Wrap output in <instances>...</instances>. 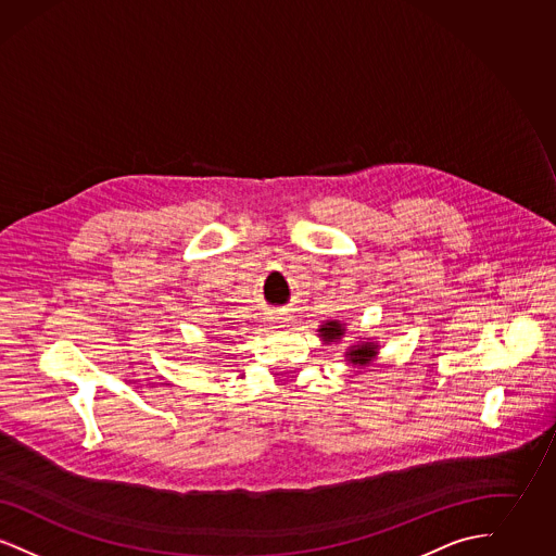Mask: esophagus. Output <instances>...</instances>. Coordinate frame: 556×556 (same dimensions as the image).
<instances>
[{
	"label": "esophagus",
	"instance_id": "1",
	"mask_svg": "<svg viewBox=\"0 0 556 556\" xmlns=\"http://www.w3.org/2000/svg\"><path fill=\"white\" fill-rule=\"evenodd\" d=\"M270 318H273V323H275L277 327H288V323L291 320L286 313H277V315H273Z\"/></svg>",
	"mask_w": 556,
	"mask_h": 556
}]
</instances>
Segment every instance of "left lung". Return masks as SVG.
<instances>
[{
	"mask_svg": "<svg viewBox=\"0 0 556 556\" xmlns=\"http://www.w3.org/2000/svg\"><path fill=\"white\" fill-rule=\"evenodd\" d=\"M345 333H348V325L338 318H329L323 325H318V338L325 345L342 344ZM377 356H379V344L372 342L370 338H358V342L348 345L344 352L345 365H352V369H358L356 372L372 365Z\"/></svg>",
	"mask_w": 556,
	"mask_h": 556,
	"instance_id": "obj_1",
	"label": "left lung"
}]
</instances>
